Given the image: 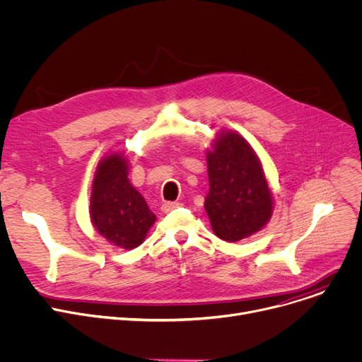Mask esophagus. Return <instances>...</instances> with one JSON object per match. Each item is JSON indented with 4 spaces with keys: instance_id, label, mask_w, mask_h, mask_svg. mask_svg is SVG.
Returning <instances> with one entry per match:
<instances>
[{
    "instance_id": "esophagus-1",
    "label": "esophagus",
    "mask_w": 362,
    "mask_h": 362,
    "mask_svg": "<svg viewBox=\"0 0 362 362\" xmlns=\"http://www.w3.org/2000/svg\"><path fill=\"white\" fill-rule=\"evenodd\" d=\"M180 206H181V203H178V202H165L162 204V211H163V214H168V211H171V210H174Z\"/></svg>"
}]
</instances>
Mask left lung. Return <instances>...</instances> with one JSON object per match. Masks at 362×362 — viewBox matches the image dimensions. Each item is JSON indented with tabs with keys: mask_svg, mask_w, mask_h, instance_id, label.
<instances>
[{
	"mask_svg": "<svg viewBox=\"0 0 362 362\" xmlns=\"http://www.w3.org/2000/svg\"><path fill=\"white\" fill-rule=\"evenodd\" d=\"M209 193L204 209L216 235L237 243L259 232L273 214L262 162L247 140L222 132L207 151Z\"/></svg>",
	"mask_w": 362,
	"mask_h": 362,
	"instance_id": "8db88e82",
	"label": "left lung"
}]
</instances>
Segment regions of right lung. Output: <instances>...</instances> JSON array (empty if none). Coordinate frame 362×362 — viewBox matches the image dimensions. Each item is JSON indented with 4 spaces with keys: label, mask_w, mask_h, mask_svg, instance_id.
<instances>
[{
    "label": "right lung",
    "mask_w": 362,
    "mask_h": 362,
    "mask_svg": "<svg viewBox=\"0 0 362 362\" xmlns=\"http://www.w3.org/2000/svg\"><path fill=\"white\" fill-rule=\"evenodd\" d=\"M89 210L99 235L125 250L139 247L156 221L143 196L130 184L129 160L122 153H111L99 162Z\"/></svg>",
    "instance_id": "obj_1"
}]
</instances>
